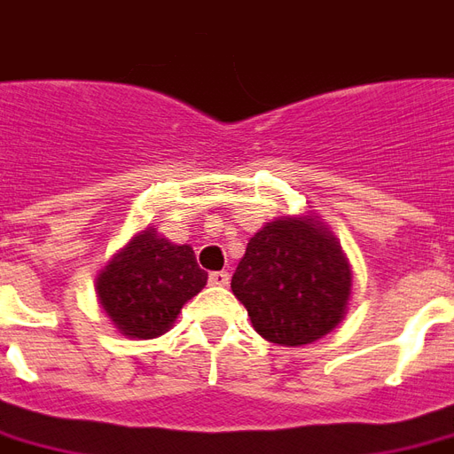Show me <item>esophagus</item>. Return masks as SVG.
Instances as JSON below:
<instances>
[{
	"instance_id": "obj_1",
	"label": "esophagus",
	"mask_w": 454,
	"mask_h": 454,
	"mask_svg": "<svg viewBox=\"0 0 454 454\" xmlns=\"http://www.w3.org/2000/svg\"><path fill=\"white\" fill-rule=\"evenodd\" d=\"M228 280H231V275L223 270L211 272V275H208V282H211V285H216V287H226Z\"/></svg>"
}]
</instances>
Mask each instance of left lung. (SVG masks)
I'll list each match as a JSON object with an SVG mask.
<instances>
[{"label":"left lung","mask_w":454,"mask_h":454,"mask_svg":"<svg viewBox=\"0 0 454 454\" xmlns=\"http://www.w3.org/2000/svg\"><path fill=\"white\" fill-rule=\"evenodd\" d=\"M231 290L260 337L302 347L347 315L351 268L339 240L315 216H282L250 238Z\"/></svg>","instance_id":"obj_1"}]
</instances>
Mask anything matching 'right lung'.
I'll return each mask as SVG.
<instances>
[{"label": "right lung", "instance_id": "obj_1", "mask_svg": "<svg viewBox=\"0 0 454 454\" xmlns=\"http://www.w3.org/2000/svg\"><path fill=\"white\" fill-rule=\"evenodd\" d=\"M206 280L192 246H174L154 228H145L107 260L95 290L120 334L154 339L172 329L184 304L204 290Z\"/></svg>", "mask_w": 454, "mask_h": 454}]
</instances>
